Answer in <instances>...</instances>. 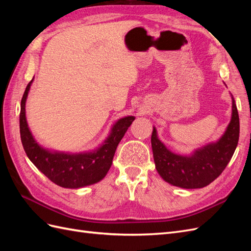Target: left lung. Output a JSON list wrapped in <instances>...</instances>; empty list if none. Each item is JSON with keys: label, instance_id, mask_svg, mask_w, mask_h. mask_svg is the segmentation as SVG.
<instances>
[{"label": "left lung", "instance_id": "8db88e82", "mask_svg": "<svg viewBox=\"0 0 251 251\" xmlns=\"http://www.w3.org/2000/svg\"><path fill=\"white\" fill-rule=\"evenodd\" d=\"M231 98V119L222 137L195 150L188 156L171 151L158 139L156 128L153 127L151 142L154 161L157 172L164 181L182 188H201L222 174L238 146L240 134L238 109L233 97Z\"/></svg>", "mask_w": 251, "mask_h": 251}]
</instances>
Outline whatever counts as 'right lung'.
Returning a JSON list of instances; mask_svg holds the SVG:
<instances>
[{
    "mask_svg": "<svg viewBox=\"0 0 251 251\" xmlns=\"http://www.w3.org/2000/svg\"><path fill=\"white\" fill-rule=\"evenodd\" d=\"M33 81L31 79L23 95L20 113V133L27 157L53 183L65 188H79L97 183L109 172L118 143L123 139L135 117L119 119L111 128V133L101 146L83 153H64L44 149L35 141L26 119V100Z\"/></svg>",
    "mask_w": 251,
    "mask_h": 251,
    "instance_id": "right-lung-1",
    "label": "right lung"
}]
</instances>
